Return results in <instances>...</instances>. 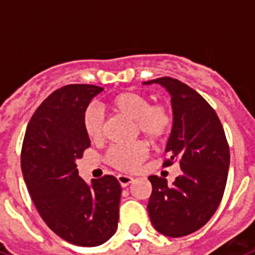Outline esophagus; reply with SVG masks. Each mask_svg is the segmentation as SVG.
Wrapping results in <instances>:
<instances>
[{"label":"esophagus","mask_w":255,"mask_h":255,"mask_svg":"<svg viewBox=\"0 0 255 255\" xmlns=\"http://www.w3.org/2000/svg\"><path fill=\"white\" fill-rule=\"evenodd\" d=\"M117 180H119L122 187H127V186H129V184L133 182V177L127 176V175H119V176H117Z\"/></svg>","instance_id":"34e87169"}]
</instances>
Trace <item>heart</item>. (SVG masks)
<instances>
[{"instance_id":"heart-1","label":"heart","mask_w":255,"mask_h":255,"mask_svg":"<svg viewBox=\"0 0 255 255\" xmlns=\"http://www.w3.org/2000/svg\"><path fill=\"white\" fill-rule=\"evenodd\" d=\"M113 111L135 122L144 138L157 143L169 132L172 113L164 104L150 105L149 100L139 93H122L111 101ZM83 128L91 140H101L105 135V116L98 105H90L83 115ZM147 155V147L142 142L115 144L106 153L108 164L123 172L135 171Z\"/></svg>"}]
</instances>
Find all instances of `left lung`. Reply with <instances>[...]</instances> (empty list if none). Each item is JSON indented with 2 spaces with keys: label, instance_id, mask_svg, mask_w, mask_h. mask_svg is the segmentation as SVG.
Listing matches in <instances>:
<instances>
[{
  "label": "left lung",
  "instance_id": "left-lung-1",
  "mask_svg": "<svg viewBox=\"0 0 255 255\" xmlns=\"http://www.w3.org/2000/svg\"><path fill=\"white\" fill-rule=\"evenodd\" d=\"M160 84L171 95L173 126L166 143L169 160L182 173L168 184L166 179L149 176L150 221L160 234L169 238L190 235L208 223L224 194L230 147L224 128L213 108L177 79L158 78L143 84Z\"/></svg>",
  "mask_w": 255,
  "mask_h": 255
}]
</instances>
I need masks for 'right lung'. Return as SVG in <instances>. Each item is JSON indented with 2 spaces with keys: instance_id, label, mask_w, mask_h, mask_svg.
I'll return each mask as SVG.
<instances>
[{
  "instance_id": "1",
  "label": "right lung",
  "mask_w": 255,
  "mask_h": 255,
  "mask_svg": "<svg viewBox=\"0 0 255 255\" xmlns=\"http://www.w3.org/2000/svg\"><path fill=\"white\" fill-rule=\"evenodd\" d=\"M68 84L47 97L31 117L21 149L27 190L47 227L75 246L94 247L115 235L122 187L111 175L79 176L76 160L90 147L83 128L87 106L102 91Z\"/></svg>"
}]
</instances>
